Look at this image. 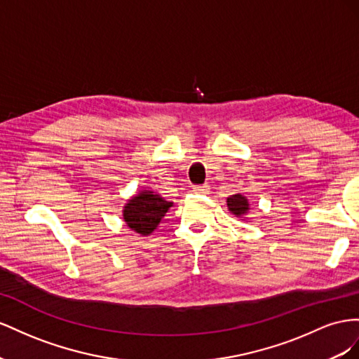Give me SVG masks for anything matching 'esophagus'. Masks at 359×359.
I'll use <instances>...</instances> for the list:
<instances>
[{
  "label": "esophagus",
  "mask_w": 359,
  "mask_h": 359,
  "mask_svg": "<svg viewBox=\"0 0 359 359\" xmlns=\"http://www.w3.org/2000/svg\"><path fill=\"white\" fill-rule=\"evenodd\" d=\"M209 189H210L209 185H197L192 188V191L196 194H209Z\"/></svg>",
  "instance_id": "34e87169"
}]
</instances>
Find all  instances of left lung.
<instances>
[{
	"instance_id": "left-lung-1",
	"label": "left lung",
	"mask_w": 359,
	"mask_h": 359,
	"mask_svg": "<svg viewBox=\"0 0 359 359\" xmlns=\"http://www.w3.org/2000/svg\"><path fill=\"white\" fill-rule=\"evenodd\" d=\"M227 208L233 215L242 218L243 215H247L250 212V201L247 197H243L242 194H234V196H230L227 198Z\"/></svg>"
}]
</instances>
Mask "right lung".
<instances>
[{"instance_id": "obj_1", "label": "right lung", "mask_w": 359, "mask_h": 359, "mask_svg": "<svg viewBox=\"0 0 359 359\" xmlns=\"http://www.w3.org/2000/svg\"><path fill=\"white\" fill-rule=\"evenodd\" d=\"M171 206L172 201H167L159 194L144 189L128 200L123 208V219L130 230L140 233L141 236H149Z\"/></svg>"}]
</instances>
